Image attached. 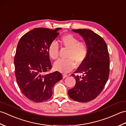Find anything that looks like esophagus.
<instances>
[{
  "label": "esophagus",
  "instance_id": "1",
  "mask_svg": "<svg viewBox=\"0 0 126 126\" xmlns=\"http://www.w3.org/2000/svg\"><path fill=\"white\" fill-rule=\"evenodd\" d=\"M68 75H66V74H63V75H62V76H63V79H64V78H66V77H68Z\"/></svg>",
  "mask_w": 126,
  "mask_h": 126
}]
</instances>
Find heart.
Segmentation results:
<instances>
[{"instance_id": "obj_1", "label": "heart", "mask_w": 126, "mask_h": 126, "mask_svg": "<svg viewBox=\"0 0 126 126\" xmlns=\"http://www.w3.org/2000/svg\"><path fill=\"white\" fill-rule=\"evenodd\" d=\"M61 43L69 49L67 60H59L53 64L55 70L61 73H69L75 68L77 64L83 62L88 54V47L85 43L79 42V39L71 34H66L62 37ZM48 53L51 58L56 60L58 57L59 47L57 43L53 42L48 47Z\"/></svg>"}]
</instances>
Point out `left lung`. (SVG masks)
Instances as JSON below:
<instances>
[{
    "instance_id": "1",
    "label": "left lung",
    "mask_w": 126,
    "mask_h": 126,
    "mask_svg": "<svg viewBox=\"0 0 126 126\" xmlns=\"http://www.w3.org/2000/svg\"><path fill=\"white\" fill-rule=\"evenodd\" d=\"M81 35L88 47L85 60L75 73H82V77L72 74L76 79L75 87L68 91L73 100L87 102L100 94L108 81L109 74V56L107 44L101 36L89 29L72 30Z\"/></svg>"
}]
</instances>
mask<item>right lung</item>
Wrapping results in <instances>:
<instances>
[{
    "mask_svg": "<svg viewBox=\"0 0 126 126\" xmlns=\"http://www.w3.org/2000/svg\"><path fill=\"white\" fill-rule=\"evenodd\" d=\"M61 29H34L23 35L18 43L14 59L16 80L23 94L35 102L49 99L53 87L62 79L58 71L46 74L51 69L48 47Z\"/></svg>",
    "mask_w": 126,
    "mask_h": 126,
    "instance_id": "right-lung-1",
    "label": "right lung"
}]
</instances>
